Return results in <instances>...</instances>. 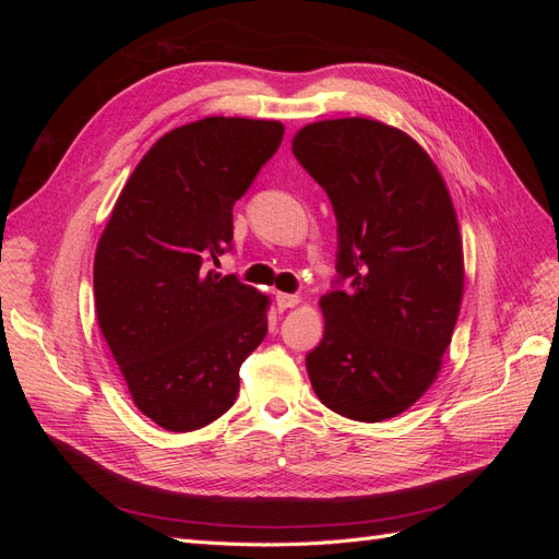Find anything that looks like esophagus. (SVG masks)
<instances>
[{
    "label": "esophagus",
    "mask_w": 559,
    "mask_h": 559,
    "mask_svg": "<svg viewBox=\"0 0 559 559\" xmlns=\"http://www.w3.org/2000/svg\"><path fill=\"white\" fill-rule=\"evenodd\" d=\"M275 300H277V306L282 310H289V308L300 306V296H296V294H277Z\"/></svg>",
    "instance_id": "1"
}]
</instances>
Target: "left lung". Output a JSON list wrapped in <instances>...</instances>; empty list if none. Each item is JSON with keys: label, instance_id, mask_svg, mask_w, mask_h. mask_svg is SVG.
<instances>
[{"label": "left lung", "instance_id": "left-lung-1", "mask_svg": "<svg viewBox=\"0 0 559 559\" xmlns=\"http://www.w3.org/2000/svg\"><path fill=\"white\" fill-rule=\"evenodd\" d=\"M294 156L329 193L337 273L324 341L306 359L317 399L354 421L405 413L436 382L464 296V249L445 179L408 132L349 116L302 126Z\"/></svg>", "mask_w": 559, "mask_h": 559}]
</instances>
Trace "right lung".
I'll return each instance as SVG.
<instances>
[{
    "mask_svg": "<svg viewBox=\"0 0 559 559\" xmlns=\"http://www.w3.org/2000/svg\"><path fill=\"white\" fill-rule=\"evenodd\" d=\"M284 134L280 121L207 116L151 146L126 181L93 263L95 314L132 403L195 431L240 392L270 298L205 270L233 240V205Z\"/></svg>",
    "mask_w": 559,
    "mask_h": 559,
    "instance_id": "obj_1",
    "label": "right lung"
}]
</instances>
